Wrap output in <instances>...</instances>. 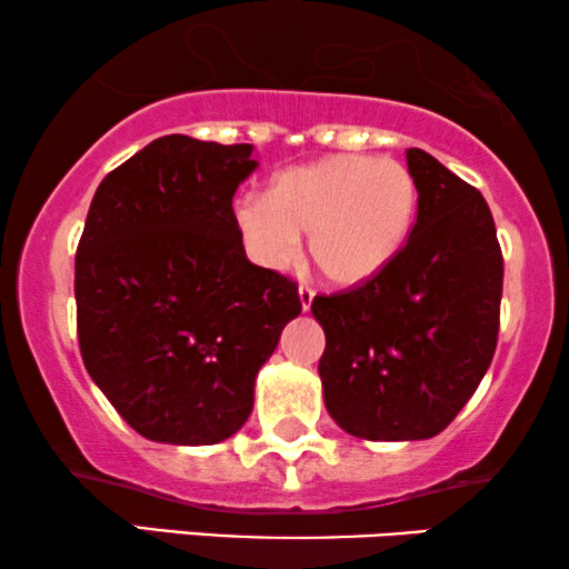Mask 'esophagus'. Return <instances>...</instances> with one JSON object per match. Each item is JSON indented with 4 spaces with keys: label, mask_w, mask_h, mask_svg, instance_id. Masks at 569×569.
Returning a JSON list of instances; mask_svg holds the SVG:
<instances>
[{
    "label": "esophagus",
    "mask_w": 569,
    "mask_h": 569,
    "mask_svg": "<svg viewBox=\"0 0 569 569\" xmlns=\"http://www.w3.org/2000/svg\"><path fill=\"white\" fill-rule=\"evenodd\" d=\"M312 299H315V291L309 289V286H299V305L305 312H309V307H312Z\"/></svg>",
    "instance_id": "obj_1"
}]
</instances>
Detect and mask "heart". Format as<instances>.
<instances>
[{"label":"heart","instance_id":"heart-1","mask_svg":"<svg viewBox=\"0 0 569 569\" xmlns=\"http://www.w3.org/2000/svg\"><path fill=\"white\" fill-rule=\"evenodd\" d=\"M420 191L407 164L365 154H328L272 178L268 199L236 201V226L262 268L297 260L309 233L315 268L336 286L378 278L412 236Z\"/></svg>","mask_w":569,"mask_h":569}]
</instances>
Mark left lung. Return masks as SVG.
<instances>
[{
    "instance_id": "8db88e82",
    "label": "left lung",
    "mask_w": 569,
    "mask_h": 569,
    "mask_svg": "<svg viewBox=\"0 0 569 569\" xmlns=\"http://www.w3.org/2000/svg\"><path fill=\"white\" fill-rule=\"evenodd\" d=\"M407 168L420 207L405 251L368 283L312 299L326 407L368 441L441 433L499 338L505 260L486 199L422 149H407Z\"/></svg>"
}]
</instances>
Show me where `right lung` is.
Masks as SVG:
<instances>
[{
	"label": "right lung",
	"mask_w": 569,
	"mask_h": 569,
	"mask_svg": "<svg viewBox=\"0 0 569 569\" xmlns=\"http://www.w3.org/2000/svg\"><path fill=\"white\" fill-rule=\"evenodd\" d=\"M251 143L162 136L99 183L76 251L86 370L149 441L231 438L257 372L301 312L297 283L247 260L233 193Z\"/></svg>",
	"instance_id": "1"
}]
</instances>
